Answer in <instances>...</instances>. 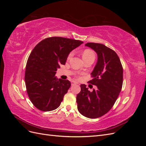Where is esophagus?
Returning a JSON list of instances; mask_svg holds the SVG:
<instances>
[{"label":"esophagus","instance_id":"obj_1","mask_svg":"<svg viewBox=\"0 0 146 146\" xmlns=\"http://www.w3.org/2000/svg\"><path fill=\"white\" fill-rule=\"evenodd\" d=\"M77 83L76 82H74V81H72L71 82V85H76Z\"/></svg>","mask_w":146,"mask_h":146}]
</instances>
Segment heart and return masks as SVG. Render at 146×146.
Returning <instances> with one entry per match:
<instances>
[{
  "label": "heart",
  "mask_w": 146,
  "mask_h": 146,
  "mask_svg": "<svg viewBox=\"0 0 146 146\" xmlns=\"http://www.w3.org/2000/svg\"><path fill=\"white\" fill-rule=\"evenodd\" d=\"M72 53H70L68 55V59H70L72 56ZM82 58L83 60H86L89 59H95V54L91 50L86 49L84 50L82 53Z\"/></svg>",
  "instance_id": "obj_1"
}]
</instances>
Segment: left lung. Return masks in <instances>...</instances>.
<instances>
[{
  "label": "left lung",
  "mask_w": 146,
  "mask_h": 146,
  "mask_svg": "<svg viewBox=\"0 0 146 146\" xmlns=\"http://www.w3.org/2000/svg\"><path fill=\"white\" fill-rule=\"evenodd\" d=\"M98 55V61L91 72L90 82L97 86L92 92L85 84L77 96V108L83 116L88 118L100 117L113 107L121 91L123 68L116 53L102 44L88 42Z\"/></svg>",
  "instance_id": "8db88e82"
}]
</instances>
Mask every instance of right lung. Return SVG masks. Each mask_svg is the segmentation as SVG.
Returning a JSON list of instances; mask_svg holds the SVG:
<instances>
[{
    "instance_id": "1",
    "label": "right lung",
    "mask_w": 146,
    "mask_h": 146,
    "mask_svg": "<svg viewBox=\"0 0 146 146\" xmlns=\"http://www.w3.org/2000/svg\"><path fill=\"white\" fill-rule=\"evenodd\" d=\"M83 42L62 37L43 39L29 57L25 72L26 89L35 107L43 111L58 108L71 84L55 75L65 64L69 53Z\"/></svg>"
}]
</instances>
